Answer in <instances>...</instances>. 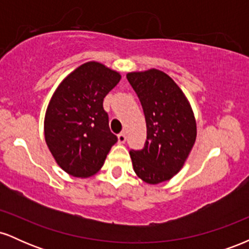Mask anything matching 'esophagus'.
<instances>
[{
  "label": "esophagus",
  "instance_id": "34e87169",
  "mask_svg": "<svg viewBox=\"0 0 249 249\" xmlns=\"http://www.w3.org/2000/svg\"><path fill=\"white\" fill-rule=\"evenodd\" d=\"M117 138H118L119 144H124V142H126V136H125V133H119Z\"/></svg>",
  "mask_w": 249,
  "mask_h": 249
}]
</instances>
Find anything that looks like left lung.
I'll list each match as a JSON object with an SVG mask.
<instances>
[{
	"label": "left lung",
	"instance_id": "left-lung-1",
	"mask_svg": "<svg viewBox=\"0 0 249 249\" xmlns=\"http://www.w3.org/2000/svg\"><path fill=\"white\" fill-rule=\"evenodd\" d=\"M126 78L142 103L147 128L144 148L130 152L133 170L150 185L167 181L181 170L196 142L192 107L164 71H132Z\"/></svg>",
	"mask_w": 249,
	"mask_h": 249
}]
</instances>
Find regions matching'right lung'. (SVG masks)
<instances>
[{"label":"right lung","instance_id":"right-lung-1","mask_svg":"<svg viewBox=\"0 0 249 249\" xmlns=\"http://www.w3.org/2000/svg\"><path fill=\"white\" fill-rule=\"evenodd\" d=\"M121 78L102 63L87 62L65 77L51 97L44 139L57 165L70 176H95L117 142L103 101Z\"/></svg>","mask_w":249,"mask_h":249}]
</instances>
